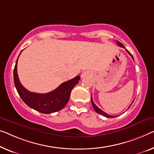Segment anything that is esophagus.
Listing matches in <instances>:
<instances>
[{"label":"esophagus","instance_id":"esophagus-1","mask_svg":"<svg viewBox=\"0 0 154 154\" xmlns=\"http://www.w3.org/2000/svg\"><path fill=\"white\" fill-rule=\"evenodd\" d=\"M88 76H89V74H88V72H83L82 74V78L86 77H88Z\"/></svg>","mask_w":154,"mask_h":154}]
</instances>
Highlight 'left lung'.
<instances>
[{"label":"left lung","instance_id":"left-lung-1","mask_svg":"<svg viewBox=\"0 0 154 154\" xmlns=\"http://www.w3.org/2000/svg\"><path fill=\"white\" fill-rule=\"evenodd\" d=\"M118 45H119V46H120V47H122V48H125V46H124L123 45V44L122 43H120V42H118ZM126 51H127L128 54H129L131 56V57H132V59H134V57H133V56H132V54L130 53L127 50H126ZM134 101H133V102H134ZM91 102H92V105H93V109H94V110H95V111L97 112V113H99V114H101V115H102V116H105V117H106V118H115V117H117L118 116H110V115H109V114H107L106 113H105V112H104L103 111H102V110H101L100 109H99V108H98L97 106H96V105L95 104V103L93 102V98H92V95H91ZM132 102V103H133ZM131 104L129 106H128V109H129V107L131 106Z\"/></svg>","mask_w":154,"mask_h":154}]
</instances>
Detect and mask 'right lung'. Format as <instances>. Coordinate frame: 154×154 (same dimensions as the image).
Returning a JSON list of instances; mask_svg holds the SVG:
<instances>
[{
  "label": "right lung",
  "mask_w": 154,
  "mask_h": 154,
  "mask_svg": "<svg viewBox=\"0 0 154 154\" xmlns=\"http://www.w3.org/2000/svg\"><path fill=\"white\" fill-rule=\"evenodd\" d=\"M18 59L14 69V82L18 95L27 106L45 114L59 111L65 107L69 100L71 91L75 85L78 84L80 77L77 76L69 81L63 82L55 90L50 93L43 94L33 93L25 88L18 79L17 74Z\"/></svg>",
  "instance_id": "right-lung-1"
}]
</instances>
